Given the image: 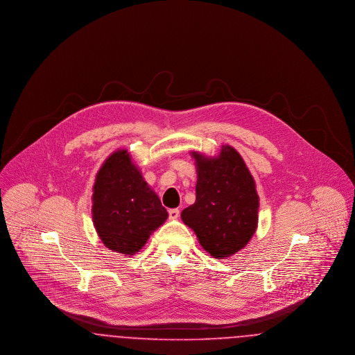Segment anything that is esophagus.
Here are the masks:
<instances>
[{
	"label": "esophagus",
	"mask_w": 355,
	"mask_h": 355,
	"mask_svg": "<svg viewBox=\"0 0 355 355\" xmlns=\"http://www.w3.org/2000/svg\"><path fill=\"white\" fill-rule=\"evenodd\" d=\"M180 217V210L178 209H170L169 218L170 220H177Z\"/></svg>",
	"instance_id": "obj_1"
}]
</instances>
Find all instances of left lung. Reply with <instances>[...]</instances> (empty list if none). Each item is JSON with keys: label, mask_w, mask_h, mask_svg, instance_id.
Wrapping results in <instances>:
<instances>
[{"label": "left lung", "mask_w": 355, "mask_h": 355, "mask_svg": "<svg viewBox=\"0 0 355 355\" xmlns=\"http://www.w3.org/2000/svg\"><path fill=\"white\" fill-rule=\"evenodd\" d=\"M197 166L196 202L181 218L216 259L243 249L258 226L259 197L253 175L234 148L223 145L217 157L191 153Z\"/></svg>", "instance_id": "8db88e82"}]
</instances>
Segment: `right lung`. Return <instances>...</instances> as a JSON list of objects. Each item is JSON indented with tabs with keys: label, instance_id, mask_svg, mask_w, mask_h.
<instances>
[{
	"label": "right lung",
	"instance_id": "right-lung-1",
	"mask_svg": "<svg viewBox=\"0 0 355 355\" xmlns=\"http://www.w3.org/2000/svg\"><path fill=\"white\" fill-rule=\"evenodd\" d=\"M93 223L102 243L125 255L142 249L168 211L148 185L128 150L110 154L93 186Z\"/></svg>",
	"mask_w": 355,
	"mask_h": 355
}]
</instances>
